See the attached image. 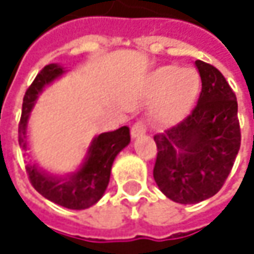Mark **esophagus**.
<instances>
[{
  "label": "esophagus",
  "instance_id": "34e87169",
  "mask_svg": "<svg viewBox=\"0 0 254 254\" xmlns=\"http://www.w3.org/2000/svg\"><path fill=\"white\" fill-rule=\"evenodd\" d=\"M144 133H146V124L143 123L142 120H137L131 127V136L139 137V136H143Z\"/></svg>",
  "mask_w": 254,
  "mask_h": 254
}]
</instances>
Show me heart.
Wrapping results in <instances>:
<instances>
[{"instance_id":"b5f03b06","label":"heart","mask_w":254,"mask_h":254,"mask_svg":"<svg viewBox=\"0 0 254 254\" xmlns=\"http://www.w3.org/2000/svg\"><path fill=\"white\" fill-rule=\"evenodd\" d=\"M146 89L150 96L158 95L150 107L152 121L171 127L191 111L200 92V76L193 67L164 65L149 74Z\"/></svg>"}]
</instances>
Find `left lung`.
Masks as SVG:
<instances>
[{
    "instance_id": "left-lung-1",
    "label": "left lung",
    "mask_w": 254,
    "mask_h": 254,
    "mask_svg": "<svg viewBox=\"0 0 254 254\" xmlns=\"http://www.w3.org/2000/svg\"><path fill=\"white\" fill-rule=\"evenodd\" d=\"M197 105L183 121L153 136V178L171 200L193 205L216 194L231 173L241 143L237 98L222 73L200 60Z\"/></svg>"
}]
</instances>
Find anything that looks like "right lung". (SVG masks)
<instances>
[{"label": "right lung", "instance_id": "obj_1", "mask_svg": "<svg viewBox=\"0 0 254 254\" xmlns=\"http://www.w3.org/2000/svg\"><path fill=\"white\" fill-rule=\"evenodd\" d=\"M63 73V67L57 64H48L38 73L33 83L24 93L21 118L18 123V144L24 150L27 149L26 124L29 112L42 89ZM128 143L130 128L124 126L118 130L99 134L92 142L83 167L67 178L52 177L44 171H39L38 167L32 164L26 165V173L35 190L47 197L48 200L68 209H86L95 205L105 193L110 183L112 162Z\"/></svg>", "mask_w": 254, "mask_h": 254}]
</instances>
